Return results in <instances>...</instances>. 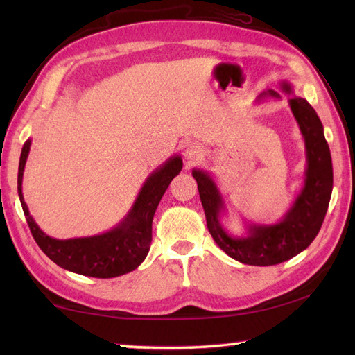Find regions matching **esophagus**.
<instances>
[{"label":"esophagus","instance_id":"obj_1","mask_svg":"<svg viewBox=\"0 0 355 355\" xmlns=\"http://www.w3.org/2000/svg\"><path fill=\"white\" fill-rule=\"evenodd\" d=\"M183 157L189 166L198 163L202 158V148L198 145V143H189V145H186L183 150Z\"/></svg>","mask_w":355,"mask_h":355}]
</instances>
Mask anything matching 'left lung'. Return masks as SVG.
<instances>
[{
  "label": "left lung",
  "mask_w": 355,
  "mask_h": 355,
  "mask_svg": "<svg viewBox=\"0 0 355 355\" xmlns=\"http://www.w3.org/2000/svg\"><path fill=\"white\" fill-rule=\"evenodd\" d=\"M279 88L282 93L291 94L288 105L302 132L306 154L304 186L281 221L247 224L245 235H230L220 221L225 205L214 178L205 169L192 171L210 235L223 252L247 266H276L304 252L318 236L333 192V162L318 112L302 97L294 96L290 82H281ZM266 97L281 99L275 89L262 93L258 101Z\"/></svg>",
  "instance_id": "left-lung-1"
}]
</instances>
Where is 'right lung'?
<instances>
[{
	"instance_id": "1",
	"label": "right lung",
	"mask_w": 355,
	"mask_h": 355,
	"mask_svg": "<svg viewBox=\"0 0 355 355\" xmlns=\"http://www.w3.org/2000/svg\"><path fill=\"white\" fill-rule=\"evenodd\" d=\"M32 140L22 146L18 168V195L30 232L49 258L73 273L110 279L137 268L145 261L153 241V220L158 202L168 186L183 168L180 155H172L143 183L132 207L116 227L101 235L73 239H56L44 233L30 215L22 197V175Z\"/></svg>"
}]
</instances>
